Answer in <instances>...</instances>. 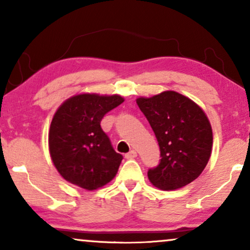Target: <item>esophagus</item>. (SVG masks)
I'll return each instance as SVG.
<instances>
[{
  "mask_svg": "<svg viewBox=\"0 0 250 250\" xmlns=\"http://www.w3.org/2000/svg\"><path fill=\"white\" fill-rule=\"evenodd\" d=\"M136 156H138V153H136L135 150H131V151L126 153L125 158H126V159H133V158H135Z\"/></svg>",
  "mask_w": 250,
  "mask_h": 250,
  "instance_id": "obj_1",
  "label": "esophagus"
}]
</instances>
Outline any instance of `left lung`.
<instances>
[{"label":"left lung","mask_w":250,"mask_h":250,"mask_svg":"<svg viewBox=\"0 0 250 250\" xmlns=\"http://www.w3.org/2000/svg\"><path fill=\"white\" fill-rule=\"evenodd\" d=\"M155 133L160 149L159 165L148 179L160 190L188 186L203 173L211 155L213 131L205 111L175 91L136 99Z\"/></svg>","instance_id":"obj_1"}]
</instances>
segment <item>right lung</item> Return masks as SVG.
Masks as SVG:
<instances>
[{"mask_svg":"<svg viewBox=\"0 0 250 250\" xmlns=\"http://www.w3.org/2000/svg\"><path fill=\"white\" fill-rule=\"evenodd\" d=\"M124 102L118 94L80 93L62 102L49 131L52 163L67 182L92 191L116 176L123 156L102 131L104 116Z\"/></svg>","mask_w":250,"mask_h":250,"instance_id":"right-lung-1","label":"right lung"}]
</instances>
